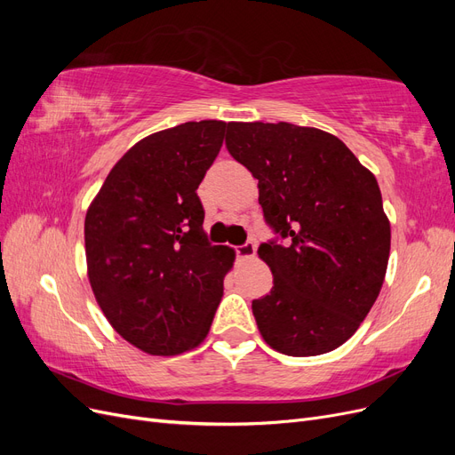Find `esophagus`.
<instances>
[{"label": "esophagus", "instance_id": "34e87169", "mask_svg": "<svg viewBox=\"0 0 455 455\" xmlns=\"http://www.w3.org/2000/svg\"><path fill=\"white\" fill-rule=\"evenodd\" d=\"M235 252H237V258H241V259H251L256 256V244L254 243L241 244V246H237Z\"/></svg>", "mask_w": 455, "mask_h": 455}]
</instances>
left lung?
Listing matches in <instances>:
<instances>
[{
    "label": "left lung",
    "instance_id": "1",
    "mask_svg": "<svg viewBox=\"0 0 455 455\" xmlns=\"http://www.w3.org/2000/svg\"><path fill=\"white\" fill-rule=\"evenodd\" d=\"M226 148L258 180L266 222L288 239L258 256L273 288L252 301L261 338L288 356L343 346L387 271L391 224L371 174L338 136L292 123H228Z\"/></svg>",
    "mask_w": 455,
    "mask_h": 455
}]
</instances>
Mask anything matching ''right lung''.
I'll list each match as a JSON object with an SVG mask.
<instances>
[{"label": "right lung", "mask_w": 455, "mask_h": 455, "mask_svg": "<svg viewBox=\"0 0 455 455\" xmlns=\"http://www.w3.org/2000/svg\"><path fill=\"white\" fill-rule=\"evenodd\" d=\"M226 121H188L136 142L85 216L87 277L108 323L131 346L171 356L209 334L235 251L206 243L197 188Z\"/></svg>", "instance_id": "right-lung-1"}]
</instances>
